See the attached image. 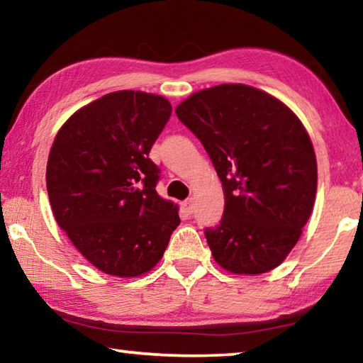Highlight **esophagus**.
Returning <instances> with one entry per match:
<instances>
[{
	"mask_svg": "<svg viewBox=\"0 0 363 363\" xmlns=\"http://www.w3.org/2000/svg\"><path fill=\"white\" fill-rule=\"evenodd\" d=\"M182 210H184V213L187 214V216H190V214L194 213V201L192 200L182 201Z\"/></svg>",
	"mask_w": 363,
	"mask_h": 363,
	"instance_id": "1",
	"label": "esophagus"
}]
</instances>
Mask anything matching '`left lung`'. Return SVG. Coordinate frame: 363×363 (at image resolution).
Masks as SVG:
<instances>
[{
  "instance_id": "1",
  "label": "left lung",
  "mask_w": 363,
  "mask_h": 363,
  "mask_svg": "<svg viewBox=\"0 0 363 363\" xmlns=\"http://www.w3.org/2000/svg\"><path fill=\"white\" fill-rule=\"evenodd\" d=\"M176 115L223 182V219L205 230L214 261L237 275L280 266L315 201L317 160L303 123L277 97L240 83L201 89Z\"/></svg>"
}]
</instances>
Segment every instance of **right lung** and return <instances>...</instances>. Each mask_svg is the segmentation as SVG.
I'll return each instance as SVG.
<instances>
[{
    "label": "right lung",
    "instance_id": "1",
    "mask_svg": "<svg viewBox=\"0 0 363 363\" xmlns=\"http://www.w3.org/2000/svg\"><path fill=\"white\" fill-rule=\"evenodd\" d=\"M163 96L115 91L77 110L54 139L46 187L54 218L94 267L139 277L157 266L179 225L149 158L171 116Z\"/></svg>",
    "mask_w": 363,
    "mask_h": 363
}]
</instances>
